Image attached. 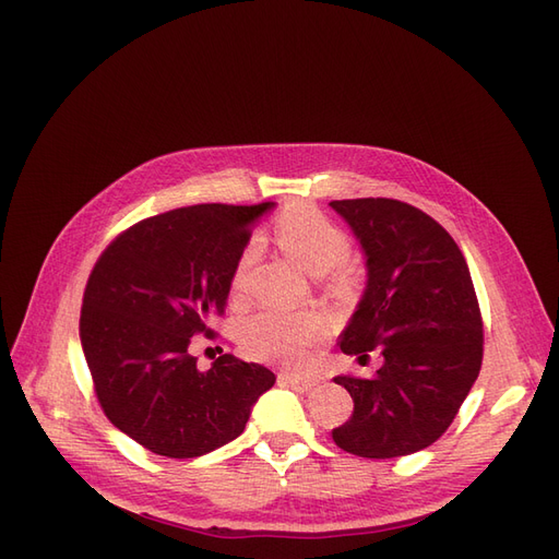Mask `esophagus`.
I'll use <instances>...</instances> for the list:
<instances>
[{
  "mask_svg": "<svg viewBox=\"0 0 559 559\" xmlns=\"http://www.w3.org/2000/svg\"><path fill=\"white\" fill-rule=\"evenodd\" d=\"M280 380H282L286 386L296 389L298 394H308V392H312V389L319 384V382L312 380V378H298V376H289V373L280 376Z\"/></svg>",
  "mask_w": 559,
  "mask_h": 559,
  "instance_id": "obj_1",
  "label": "esophagus"
}]
</instances>
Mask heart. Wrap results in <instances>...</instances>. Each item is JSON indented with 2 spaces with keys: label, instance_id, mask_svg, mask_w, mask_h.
I'll return each instance as SVG.
<instances>
[{
  "label": "heart",
  "instance_id": "1",
  "mask_svg": "<svg viewBox=\"0 0 559 559\" xmlns=\"http://www.w3.org/2000/svg\"><path fill=\"white\" fill-rule=\"evenodd\" d=\"M277 242L294 261L312 275L341 265L349 253L347 235L329 216L310 205L286 207L275 226ZM259 245L249 242L233 267L230 286L240 294L247 286V275L257 261ZM326 333V321L319 312H277L265 310L249 317L240 329V345L251 359L302 368L312 359V345Z\"/></svg>",
  "mask_w": 559,
  "mask_h": 559
}]
</instances>
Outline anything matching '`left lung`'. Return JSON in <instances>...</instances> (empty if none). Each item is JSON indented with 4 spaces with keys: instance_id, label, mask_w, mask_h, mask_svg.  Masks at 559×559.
<instances>
[{
    "instance_id": "left-lung-1",
    "label": "left lung",
    "mask_w": 559,
    "mask_h": 559,
    "mask_svg": "<svg viewBox=\"0 0 559 559\" xmlns=\"http://www.w3.org/2000/svg\"><path fill=\"white\" fill-rule=\"evenodd\" d=\"M366 261V289L341 349L380 347L373 378H335L354 413L333 429L345 452L368 460L425 450L445 433L483 364V321L464 253L429 214L389 198L333 200Z\"/></svg>"
}]
</instances>
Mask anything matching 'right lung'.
Returning <instances> with one entry per match:
<instances>
[{
    "instance_id": "obj_1",
    "label": "right lung",
    "mask_w": 559,
    "mask_h": 559,
    "mask_svg": "<svg viewBox=\"0 0 559 559\" xmlns=\"http://www.w3.org/2000/svg\"><path fill=\"white\" fill-rule=\"evenodd\" d=\"M275 202L191 205L144 218L107 247L83 294L81 349L103 411L146 450L189 460L238 438L273 370L233 354L200 370L195 333L222 314L253 224Z\"/></svg>"
}]
</instances>
